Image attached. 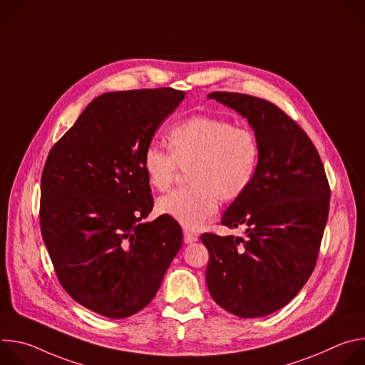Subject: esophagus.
Returning <instances> with one entry per match:
<instances>
[{
  "label": "esophagus",
  "instance_id": "34e87169",
  "mask_svg": "<svg viewBox=\"0 0 365 365\" xmlns=\"http://www.w3.org/2000/svg\"><path fill=\"white\" fill-rule=\"evenodd\" d=\"M183 240H185V242H186V244H192V242L197 241V237H196L193 232H190V231L185 230V231H183Z\"/></svg>",
  "mask_w": 365,
  "mask_h": 365
}]
</instances>
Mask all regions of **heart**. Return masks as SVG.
I'll list each match as a JSON object with an SVG mask.
<instances>
[{
	"label": "heart",
	"instance_id": "b5f03b06",
	"mask_svg": "<svg viewBox=\"0 0 365 365\" xmlns=\"http://www.w3.org/2000/svg\"><path fill=\"white\" fill-rule=\"evenodd\" d=\"M170 151L148 145L143 168L148 183L165 192L180 169L187 170L189 186L163 196L158 211L182 227L195 230L218 210V202L240 199L252 185L262 145L250 127L211 117L192 115L168 133Z\"/></svg>",
	"mask_w": 365,
	"mask_h": 365
}]
</instances>
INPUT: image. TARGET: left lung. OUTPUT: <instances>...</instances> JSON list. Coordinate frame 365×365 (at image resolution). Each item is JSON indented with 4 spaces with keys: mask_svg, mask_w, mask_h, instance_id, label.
<instances>
[{
    "mask_svg": "<svg viewBox=\"0 0 365 365\" xmlns=\"http://www.w3.org/2000/svg\"><path fill=\"white\" fill-rule=\"evenodd\" d=\"M210 98L248 120L262 155L252 185L221 220L245 235H200L210 252L206 284L230 314L262 318L286 306L314 272L331 189L317 147L273 102L220 91Z\"/></svg>",
    "mask_w": 365,
    "mask_h": 365,
    "instance_id": "8db88e82",
    "label": "left lung"
}]
</instances>
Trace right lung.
<instances>
[{
    "mask_svg": "<svg viewBox=\"0 0 365 365\" xmlns=\"http://www.w3.org/2000/svg\"><path fill=\"white\" fill-rule=\"evenodd\" d=\"M183 99L173 88L103 93L46 159L43 241L62 287L102 317L123 319L145 307L182 247L175 220H141L154 203L144 150Z\"/></svg>",
    "mask_w": 365,
    "mask_h": 365,
    "instance_id": "add662e5",
    "label": "right lung"
}]
</instances>
